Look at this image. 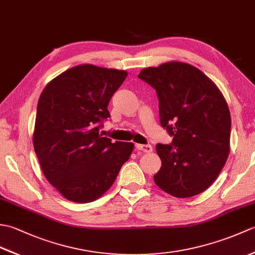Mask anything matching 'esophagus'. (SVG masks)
<instances>
[{
  "instance_id": "esophagus-1",
  "label": "esophagus",
  "mask_w": 255,
  "mask_h": 255,
  "mask_svg": "<svg viewBox=\"0 0 255 255\" xmlns=\"http://www.w3.org/2000/svg\"><path fill=\"white\" fill-rule=\"evenodd\" d=\"M136 148H137V150L141 151V152H145V153H149L152 151V145H150V144H136Z\"/></svg>"
}]
</instances>
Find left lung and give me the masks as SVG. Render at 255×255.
I'll list each match as a JSON object with an SVG mask.
<instances>
[{
	"label": "left lung",
	"mask_w": 255,
	"mask_h": 255,
	"mask_svg": "<svg viewBox=\"0 0 255 255\" xmlns=\"http://www.w3.org/2000/svg\"><path fill=\"white\" fill-rule=\"evenodd\" d=\"M138 77L155 89L161 125L173 136L172 144L155 147L162 162L155 184L178 198L203 193L230 152L231 117L225 96L207 75L185 62L145 68Z\"/></svg>",
	"instance_id": "1"
}]
</instances>
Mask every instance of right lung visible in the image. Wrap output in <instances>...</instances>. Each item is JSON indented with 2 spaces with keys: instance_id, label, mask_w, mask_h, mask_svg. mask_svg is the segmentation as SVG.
<instances>
[{
  "instance_id": "right-lung-1",
  "label": "right lung",
  "mask_w": 255,
  "mask_h": 255,
  "mask_svg": "<svg viewBox=\"0 0 255 255\" xmlns=\"http://www.w3.org/2000/svg\"><path fill=\"white\" fill-rule=\"evenodd\" d=\"M127 71L79 64L46 85L37 105L32 143L42 173L64 198L90 203L103 196L131 155L132 142L100 133L107 106Z\"/></svg>"
}]
</instances>
